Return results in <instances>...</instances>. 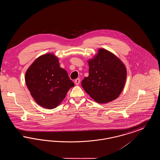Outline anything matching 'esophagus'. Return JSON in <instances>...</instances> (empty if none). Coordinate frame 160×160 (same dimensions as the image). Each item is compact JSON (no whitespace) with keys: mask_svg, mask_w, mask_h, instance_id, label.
<instances>
[{"mask_svg":"<svg viewBox=\"0 0 160 160\" xmlns=\"http://www.w3.org/2000/svg\"><path fill=\"white\" fill-rule=\"evenodd\" d=\"M74 82H75V83L77 85H78L80 83V79L79 78H77L75 80V81H74Z\"/></svg>","mask_w":160,"mask_h":160,"instance_id":"esophagus-1","label":"esophagus"}]
</instances>
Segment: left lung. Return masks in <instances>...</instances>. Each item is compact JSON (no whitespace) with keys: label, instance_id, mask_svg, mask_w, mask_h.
<instances>
[{"label":"left lung","instance_id":"left-lung-1","mask_svg":"<svg viewBox=\"0 0 160 160\" xmlns=\"http://www.w3.org/2000/svg\"><path fill=\"white\" fill-rule=\"evenodd\" d=\"M88 63L89 76L82 82L84 91L101 104L116 99L122 92L127 78V69L122 61L112 53L100 48Z\"/></svg>","mask_w":160,"mask_h":160}]
</instances>
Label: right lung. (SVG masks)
<instances>
[{"instance_id":"add662e5","label":"right lung","mask_w":160,"mask_h":160,"mask_svg":"<svg viewBox=\"0 0 160 160\" xmlns=\"http://www.w3.org/2000/svg\"><path fill=\"white\" fill-rule=\"evenodd\" d=\"M26 86L39 106L53 109L61 104L74 84L59 67L58 58L47 53L38 58L25 74Z\"/></svg>"}]
</instances>
